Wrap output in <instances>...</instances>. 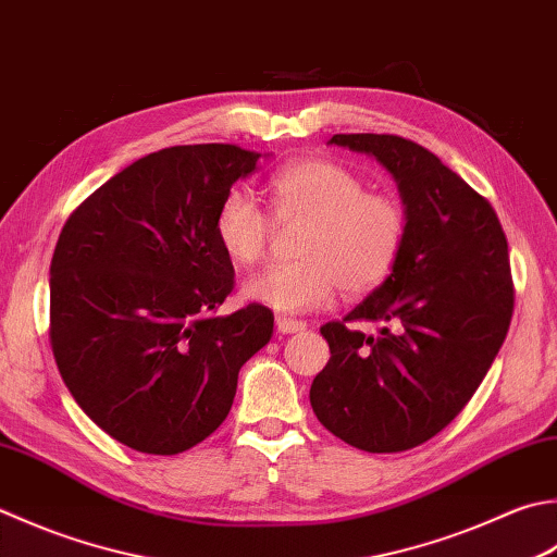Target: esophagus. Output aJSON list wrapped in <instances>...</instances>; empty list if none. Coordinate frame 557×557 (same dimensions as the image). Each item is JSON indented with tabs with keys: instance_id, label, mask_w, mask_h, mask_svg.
I'll use <instances>...</instances> for the list:
<instances>
[{
	"instance_id": "obj_1",
	"label": "esophagus",
	"mask_w": 557,
	"mask_h": 557,
	"mask_svg": "<svg viewBox=\"0 0 557 557\" xmlns=\"http://www.w3.org/2000/svg\"><path fill=\"white\" fill-rule=\"evenodd\" d=\"M275 325H277V331H280L282 335L301 333L304 329H307V323H304V321H299V319H287V315H277V321H275Z\"/></svg>"
}]
</instances>
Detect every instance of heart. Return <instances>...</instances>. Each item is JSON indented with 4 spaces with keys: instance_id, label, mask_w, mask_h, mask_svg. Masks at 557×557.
I'll return each mask as SVG.
<instances>
[{
    "instance_id": "obj_1",
    "label": "heart",
    "mask_w": 557,
    "mask_h": 557,
    "mask_svg": "<svg viewBox=\"0 0 557 557\" xmlns=\"http://www.w3.org/2000/svg\"><path fill=\"white\" fill-rule=\"evenodd\" d=\"M270 200L280 222H307L297 263L268 265L242 285V297L280 313L321 307L335 287L347 297L384 282L406 244L403 205L335 161L307 159L270 178ZM214 236L224 256L248 268L265 256L270 220L246 190H228L214 214Z\"/></svg>"
}]
</instances>
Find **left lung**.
Masks as SVG:
<instances>
[{
	"instance_id": "8db88e82",
	"label": "left lung",
	"mask_w": 557,
	"mask_h": 557,
	"mask_svg": "<svg viewBox=\"0 0 557 557\" xmlns=\"http://www.w3.org/2000/svg\"><path fill=\"white\" fill-rule=\"evenodd\" d=\"M374 157L398 185L408 232L391 275L343 321L325 323L331 359L309 398L325 430L372 454L432 440L481 386L509 331L507 238L490 202L416 141L333 135ZM376 320V336L346 325Z\"/></svg>"
}]
</instances>
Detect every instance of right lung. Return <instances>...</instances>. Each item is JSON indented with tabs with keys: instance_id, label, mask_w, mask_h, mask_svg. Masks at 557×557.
I'll return each instance as SVG.
<instances>
[{
	"instance_id": "add662e5",
	"label": "right lung",
	"mask_w": 557,
	"mask_h": 557,
	"mask_svg": "<svg viewBox=\"0 0 557 557\" xmlns=\"http://www.w3.org/2000/svg\"><path fill=\"white\" fill-rule=\"evenodd\" d=\"M258 159L236 145L154 151L91 193L58 238L54 362L86 416L129 449L171 456L210 437L242 367L270 343L265 307L212 315L234 287L216 207Z\"/></svg>"
}]
</instances>
